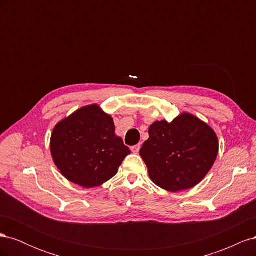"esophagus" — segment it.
I'll use <instances>...</instances> for the list:
<instances>
[{"mask_svg":"<svg viewBox=\"0 0 256 256\" xmlns=\"http://www.w3.org/2000/svg\"><path fill=\"white\" fill-rule=\"evenodd\" d=\"M140 148H141L140 144H138V145H134V146L131 147V152H134V154H138V150H140Z\"/></svg>","mask_w":256,"mask_h":256,"instance_id":"obj_1","label":"esophagus"}]
</instances>
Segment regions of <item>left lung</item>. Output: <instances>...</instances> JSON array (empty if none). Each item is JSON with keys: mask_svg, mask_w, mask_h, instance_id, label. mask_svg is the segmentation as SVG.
Returning <instances> with one entry per match:
<instances>
[{"mask_svg": "<svg viewBox=\"0 0 256 256\" xmlns=\"http://www.w3.org/2000/svg\"><path fill=\"white\" fill-rule=\"evenodd\" d=\"M140 156L158 187L171 192L193 188L204 180L218 156L214 129L196 116L184 112L172 122H154Z\"/></svg>", "mask_w": 256, "mask_h": 256, "instance_id": "1", "label": "left lung"}]
</instances>
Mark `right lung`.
<instances>
[{"label":"right lung","mask_w":256,"mask_h":256,"mask_svg":"<svg viewBox=\"0 0 256 256\" xmlns=\"http://www.w3.org/2000/svg\"><path fill=\"white\" fill-rule=\"evenodd\" d=\"M50 150L60 174L83 188L111 180L130 154L115 134L113 118L98 104L82 106L58 122L52 131Z\"/></svg>","instance_id":"1"}]
</instances>
